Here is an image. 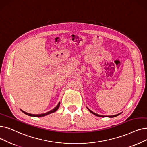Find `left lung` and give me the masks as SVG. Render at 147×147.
Wrapping results in <instances>:
<instances>
[{
  "instance_id": "left-lung-1",
  "label": "left lung",
  "mask_w": 147,
  "mask_h": 147,
  "mask_svg": "<svg viewBox=\"0 0 147 147\" xmlns=\"http://www.w3.org/2000/svg\"><path fill=\"white\" fill-rule=\"evenodd\" d=\"M87 109L89 111V112H91L92 113H93V114L94 115H96V116H97V117H110V118H113V117H117V116L119 115V114H121V113H118V114H117V115H111V116H104V115H98V114H97V113H95L93 112H92V111H91L90 109H88V107H87Z\"/></svg>"
}]
</instances>
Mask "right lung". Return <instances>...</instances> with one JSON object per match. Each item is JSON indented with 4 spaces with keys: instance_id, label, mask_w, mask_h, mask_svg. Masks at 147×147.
Listing matches in <instances>:
<instances>
[{
    "instance_id": "add662e5",
    "label": "right lung",
    "mask_w": 147,
    "mask_h": 147,
    "mask_svg": "<svg viewBox=\"0 0 147 147\" xmlns=\"http://www.w3.org/2000/svg\"><path fill=\"white\" fill-rule=\"evenodd\" d=\"M60 106V102L58 104V105H57L54 109H53L52 110H51L50 111H49L47 113H42V114H31V113H27L26 112H24L22 110H21L24 113H25L26 115H29V116H30V117H44L46 115H47L50 114V113H53L55 112H56L57 110L58 109V108Z\"/></svg>"
}]
</instances>
